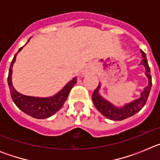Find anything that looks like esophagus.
<instances>
[{
	"label": "esophagus",
	"mask_w": 160,
	"mask_h": 160,
	"mask_svg": "<svg viewBox=\"0 0 160 160\" xmlns=\"http://www.w3.org/2000/svg\"><path fill=\"white\" fill-rule=\"evenodd\" d=\"M93 71V67L91 66H88L87 67V70H86V72H92Z\"/></svg>",
	"instance_id": "esophagus-1"
}]
</instances>
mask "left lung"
<instances>
[{
    "instance_id": "1",
    "label": "left lung",
    "mask_w": 160,
    "mask_h": 160,
    "mask_svg": "<svg viewBox=\"0 0 160 160\" xmlns=\"http://www.w3.org/2000/svg\"><path fill=\"white\" fill-rule=\"evenodd\" d=\"M142 53V57L143 58L139 65H142L145 67V74L148 78V85L143 89V91L141 93L140 98L138 99H135L131 102L128 103L123 107H117L114 106L112 103L104 99L99 94L98 91L101 87V84H98L97 88L94 90L92 94V101L97 110L101 113L106 118L114 121H121L126 119L129 117L133 116L134 114L138 113L141 109L145 106L148 96L150 94V90L152 88V76L150 74V67L148 66V60H147L146 53L142 50H140Z\"/></svg>"
}]
</instances>
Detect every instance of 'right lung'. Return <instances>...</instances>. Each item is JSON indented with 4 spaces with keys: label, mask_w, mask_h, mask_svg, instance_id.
<instances>
[{
    "label": "right lung",
    "mask_w": 160,
    "mask_h": 160,
    "mask_svg": "<svg viewBox=\"0 0 160 160\" xmlns=\"http://www.w3.org/2000/svg\"><path fill=\"white\" fill-rule=\"evenodd\" d=\"M29 39L26 42V44L29 42ZM23 47L24 46L20 48L18 53H19ZM17 54L18 53L14 55L13 59L11 62L8 75V84L9 90H10V94L12 101L21 111H22L24 113L27 114L28 115L32 117V118L44 119V118H47L52 116L53 114H54L62 108L64 102H66V98H67L70 90L73 88V86L77 82V78H73L71 81L69 82L63 87V89H62L58 94L52 96V97H31V96L20 94L14 89L12 83V68L15 61H16Z\"/></svg>",
    "instance_id": "add662e5"
}]
</instances>
